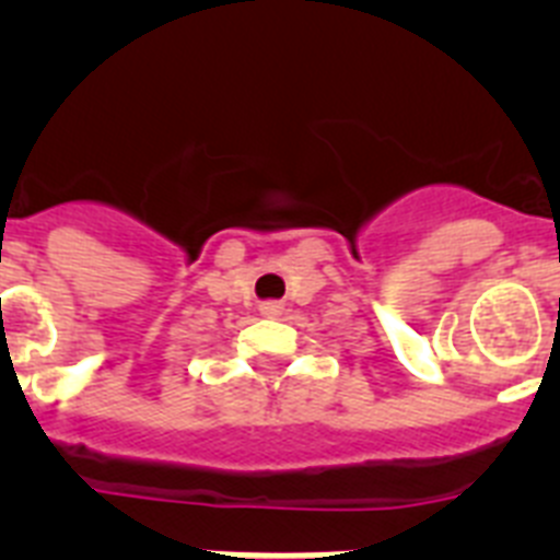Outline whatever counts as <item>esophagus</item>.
I'll list each match as a JSON object with an SVG mask.
<instances>
[{
	"label": "esophagus",
	"mask_w": 560,
	"mask_h": 560,
	"mask_svg": "<svg viewBox=\"0 0 560 560\" xmlns=\"http://www.w3.org/2000/svg\"><path fill=\"white\" fill-rule=\"evenodd\" d=\"M280 311H283V305L275 303V300H269V303L260 305V314H264V316H277V314H280Z\"/></svg>",
	"instance_id": "esophagus-1"
}]
</instances>
